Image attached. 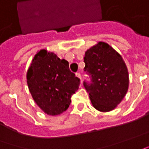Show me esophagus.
I'll list each match as a JSON object with an SVG mask.
<instances>
[{"mask_svg":"<svg viewBox=\"0 0 149 149\" xmlns=\"http://www.w3.org/2000/svg\"><path fill=\"white\" fill-rule=\"evenodd\" d=\"M76 77H77L78 78L81 79V73L80 72H77L76 73Z\"/></svg>","mask_w":149,"mask_h":149,"instance_id":"1","label":"esophagus"}]
</instances>
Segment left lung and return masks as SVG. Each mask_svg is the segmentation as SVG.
Returning a JSON list of instances; mask_svg holds the SVG:
<instances>
[{"label":"left lung","mask_w":149,"mask_h":149,"mask_svg":"<svg viewBox=\"0 0 149 149\" xmlns=\"http://www.w3.org/2000/svg\"><path fill=\"white\" fill-rule=\"evenodd\" d=\"M85 72L91 82L84 81L94 108L109 112L121 102L129 86V74L122 57L109 44L100 41L85 53Z\"/></svg>","instance_id":"left-lung-1"}]
</instances>
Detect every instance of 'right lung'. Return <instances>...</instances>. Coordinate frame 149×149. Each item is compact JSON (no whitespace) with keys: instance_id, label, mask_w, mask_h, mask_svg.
<instances>
[{"instance_id":"1","label":"right lung","mask_w":149,"mask_h":149,"mask_svg":"<svg viewBox=\"0 0 149 149\" xmlns=\"http://www.w3.org/2000/svg\"><path fill=\"white\" fill-rule=\"evenodd\" d=\"M27 83L36 104L46 114L56 116L68 109L80 79L71 72L67 60L40 49L28 68Z\"/></svg>"}]
</instances>
